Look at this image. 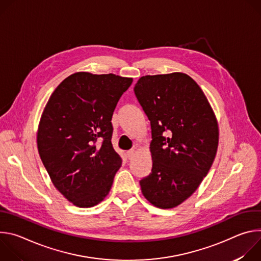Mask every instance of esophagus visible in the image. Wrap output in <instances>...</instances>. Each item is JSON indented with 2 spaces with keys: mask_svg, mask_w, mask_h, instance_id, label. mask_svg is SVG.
<instances>
[{
  "mask_svg": "<svg viewBox=\"0 0 261 261\" xmlns=\"http://www.w3.org/2000/svg\"><path fill=\"white\" fill-rule=\"evenodd\" d=\"M134 155H135V151H134V150H130V151L127 152V157H128V159H132V158L134 157Z\"/></svg>",
  "mask_w": 261,
  "mask_h": 261,
  "instance_id": "obj_1",
  "label": "esophagus"
}]
</instances>
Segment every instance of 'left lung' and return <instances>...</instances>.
<instances>
[{
	"label": "left lung",
	"mask_w": 261,
	"mask_h": 261,
	"mask_svg": "<svg viewBox=\"0 0 261 261\" xmlns=\"http://www.w3.org/2000/svg\"><path fill=\"white\" fill-rule=\"evenodd\" d=\"M134 93L152 129V172L140 179L141 192L157 207H175L197 190L214 162L216 116L200 87L181 72L142 76Z\"/></svg>",
	"instance_id": "8db88e82"
}]
</instances>
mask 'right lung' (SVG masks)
<instances>
[{"instance_id":"right-lung-1","label":"right lung","mask_w":261,"mask_h":261,"mask_svg":"<svg viewBox=\"0 0 261 261\" xmlns=\"http://www.w3.org/2000/svg\"><path fill=\"white\" fill-rule=\"evenodd\" d=\"M133 80L76 72L54 91L42 113L37 145L59 192L79 207H92L109 193L122 158L111 143L113 118Z\"/></svg>"}]
</instances>
